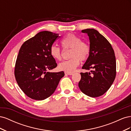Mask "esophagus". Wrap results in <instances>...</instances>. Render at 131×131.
Segmentation results:
<instances>
[{
  "label": "esophagus",
  "mask_w": 131,
  "mask_h": 131,
  "mask_svg": "<svg viewBox=\"0 0 131 131\" xmlns=\"http://www.w3.org/2000/svg\"><path fill=\"white\" fill-rule=\"evenodd\" d=\"M64 73H65V75H72L73 74V73H69V72H65Z\"/></svg>",
  "instance_id": "34e87169"
}]
</instances>
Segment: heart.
Returning a JSON list of instances; mask_svg holds the SVG:
<instances>
[{"label":"heart","instance_id":"b5f03b06","mask_svg":"<svg viewBox=\"0 0 131 131\" xmlns=\"http://www.w3.org/2000/svg\"><path fill=\"white\" fill-rule=\"evenodd\" d=\"M64 49H70V57L68 60L63 61L58 64V68L64 72L72 73L80 64V60H85L88 57L90 48L85 42L82 41L81 39L72 33L67 34L61 41ZM50 52L51 57L56 60H61V51L58 47L52 45Z\"/></svg>","mask_w":131,"mask_h":131}]
</instances>
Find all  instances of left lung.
Masks as SVG:
<instances>
[{
    "mask_svg": "<svg viewBox=\"0 0 131 131\" xmlns=\"http://www.w3.org/2000/svg\"><path fill=\"white\" fill-rule=\"evenodd\" d=\"M90 40L89 56L82 68L90 70L81 73L79 87L82 93L91 97H100L112 86L116 77V58L114 51L107 39L94 29L82 30Z\"/></svg>",
    "mask_w": 131,
    "mask_h": 131,
    "instance_id": "8db88e82",
    "label": "left lung"
}]
</instances>
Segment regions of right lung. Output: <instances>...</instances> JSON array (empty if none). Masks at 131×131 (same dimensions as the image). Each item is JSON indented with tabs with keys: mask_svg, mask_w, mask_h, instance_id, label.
Instances as JSON below:
<instances>
[{
	"mask_svg": "<svg viewBox=\"0 0 131 131\" xmlns=\"http://www.w3.org/2000/svg\"><path fill=\"white\" fill-rule=\"evenodd\" d=\"M58 34L43 31L25 41L19 49L15 68L16 80L28 97L41 101L56 90L64 72H47L57 66L50 50Z\"/></svg>",
	"mask_w": 131,
	"mask_h": 131,
	"instance_id": "add662e5",
	"label": "right lung"
}]
</instances>
